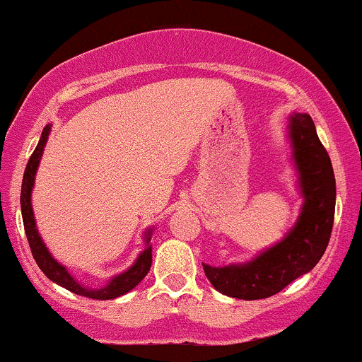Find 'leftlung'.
Masks as SVG:
<instances>
[{
  "mask_svg": "<svg viewBox=\"0 0 362 362\" xmlns=\"http://www.w3.org/2000/svg\"><path fill=\"white\" fill-rule=\"evenodd\" d=\"M289 129L305 197L301 216L281 243L260 253L255 260L226 267L202 264L211 284L226 296L238 300L274 296L310 272L330 242L335 214V175L330 156L308 114L293 115Z\"/></svg>",
  "mask_w": 362,
  "mask_h": 362,
  "instance_id": "8db88e82",
  "label": "left lung"
}]
</instances>
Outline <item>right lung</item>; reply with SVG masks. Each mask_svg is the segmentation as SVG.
Instances as JSON below:
<instances>
[{"instance_id":"1","label":"right lung","mask_w":362,"mask_h":362,"mask_svg":"<svg viewBox=\"0 0 362 362\" xmlns=\"http://www.w3.org/2000/svg\"><path fill=\"white\" fill-rule=\"evenodd\" d=\"M49 132H51V126H45L42 131V136H40L39 144L32 153L30 160H28L27 168H25L23 173V182H22V195H20V206H22V218H23V228L25 233H27V240L28 245H30L32 255L37 262V265L40 267L45 276L49 277L52 282L62 286L68 291H71L74 294H80V296H86L91 298V300H114V298L122 296L131 291L132 288L139 284L141 281L144 279L149 267H151V245H149V231L146 235V250H144L141 255L138 257V260L134 262L129 271H126L120 276L114 277L105 288L102 289H90V288H83L81 284H78L76 281L73 279L71 274L66 271V267H62L59 262H56L52 259V255L49 253L47 247H45L42 240H40L39 231H37L35 226V219H34V211H32V204H30V194H32V187H34V178H35V172L37 167H39L40 156H42L45 141L49 138Z\"/></svg>"}]
</instances>
